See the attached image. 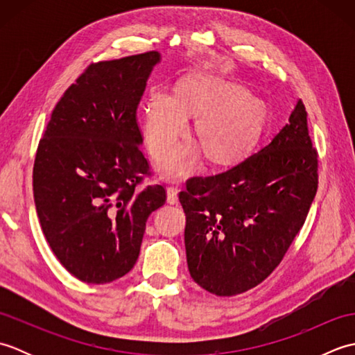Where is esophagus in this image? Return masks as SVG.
I'll use <instances>...</instances> for the list:
<instances>
[{"mask_svg": "<svg viewBox=\"0 0 355 355\" xmlns=\"http://www.w3.org/2000/svg\"><path fill=\"white\" fill-rule=\"evenodd\" d=\"M168 202L169 205H177L178 202V189L177 187H168Z\"/></svg>", "mask_w": 355, "mask_h": 355, "instance_id": "1", "label": "esophagus"}]
</instances>
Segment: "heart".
<instances>
[{"instance_id": "obj_1", "label": "heart", "mask_w": 355, "mask_h": 355, "mask_svg": "<svg viewBox=\"0 0 355 355\" xmlns=\"http://www.w3.org/2000/svg\"><path fill=\"white\" fill-rule=\"evenodd\" d=\"M187 114L198 116L195 135L209 160L232 162L259 137L263 107L244 88L209 79H186L175 96L155 92L143 108L141 128L149 153L162 160L187 130ZM198 149L180 146L160 169L166 177L180 178L197 163Z\"/></svg>"}]
</instances>
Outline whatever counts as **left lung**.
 Segmentation results:
<instances>
[{
    "mask_svg": "<svg viewBox=\"0 0 355 355\" xmlns=\"http://www.w3.org/2000/svg\"><path fill=\"white\" fill-rule=\"evenodd\" d=\"M318 183V150L297 101L268 145L229 171L187 180L180 192L193 281L216 296L261 284L302 229Z\"/></svg>",
    "mask_w": 355,
    "mask_h": 355,
    "instance_id": "8db88e82",
    "label": "left lung"
}]
</instances>
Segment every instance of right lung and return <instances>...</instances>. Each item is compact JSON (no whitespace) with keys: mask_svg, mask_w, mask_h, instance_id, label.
Masks as SVG:
<instances>
[{"mask_svg":"<svg viewBox=\"0 0 355 355\" xmlns=\"http://www.w3.org/2000/svg\"><path fill=\"white\" fill-rule=\"evenodd\" d=\"M160 53L92 64L51 112L36 150L33 197L59 262L87 284L125 276L139 258L148 216L162 207L140 145L137 107Z\"/></svg>","mask_w":355,"mask_h":355,"instance_id":"obj_1","label":"right lung"}]
</instances>
